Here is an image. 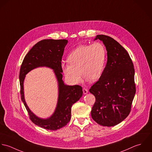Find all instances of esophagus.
Listing matches in <instances>:
<instances>
[{
    "label": "esophagus",
    "mask_w": 152,
    "mask_h": 152,
    "mask_svg": "<svg viewBox=\"0 0 152 152\" xmlns=\"http://www.w3.org/2000/svg\"><path fill=\"white\" fill-rule=\"evenodd\" d=\"M83 94H87V93H88V90L86 88H84L83 89Z\"/></svg>",
    "instance_id": "obj_1"
}]
</instances>
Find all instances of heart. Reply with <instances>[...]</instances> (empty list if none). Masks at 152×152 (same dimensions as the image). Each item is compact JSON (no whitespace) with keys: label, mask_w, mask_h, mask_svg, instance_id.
Instances as JSON below:
<instances>
[{"label":"heart","mask_w":152,"mask_h":152,"mask_svg":"<svg viewBox=\"0 0 152 152\" xmlns=\"http://www.w3.org/2000/svg\"><path fill=\"white\" fill-rule=\"evenodd\" d=\"M105 60L106 49L101 43L80 45L69 53L68 63L62 64L61 69L65 77L72 83L80 82V73L84 79L93 82L101 76Z\"/></svg>","instance_id":"obj_1"}]
</instances>
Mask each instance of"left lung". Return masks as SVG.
<instances>
[{"mask_svg": "<svg viewBox=\"0 0 152 152\" xmlns=\"http://www.w3.org/2000/svg\"><path fill=\"white\" fill-rule=\"evenodd\" d=\"M104 45L107 61L101 76L89 91L96 98L92 107V119L103 126H114L130 113L136 87L134 69L125 49L114 39L97 35Z\"/></svg>", "mask_w": 152, "mask_h": 152, "instance_id": "8db88e82", "label": "left lung"}]
</instances>
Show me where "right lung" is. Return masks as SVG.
Returning <instances> with one entry per match:
<instances>
[{"label": "right lung", "mask_w": 152, "mask_h": 152, "mask_svg": "<svg viewBox=\"0 0 152 152\" xmlns=\"http://www.w3.org/2000/svg\"><path fill=\"white\" fill-rule=\"evenodd\" d=\"M68 41L66 39H44L34 45L25 57L19 73L21 99L33 123L50 130H56L65 126L71 118V107L82 96V88L79 85L69 86L62 80L61 58ZM47 66L54 70L58 83V99L56 109L47 119L37 117L27 106L24 95L23 83L26 75L31 69Z\"/></svg>", "instance_id": "add662e5"}]
</instances>
